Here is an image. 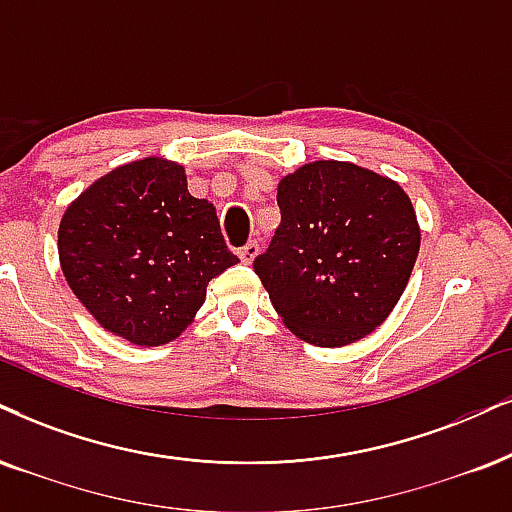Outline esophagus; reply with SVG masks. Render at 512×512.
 <instances>
[{
	"label": "esophagus",
	"mask_w": 512,
	"mask_h": 512,
	"mask_svg": "<svg viewBox=\"0 0 512 512\" xmlns=\"http://www.w3.org/2000/svg\"><path fill=\"white\" fill-rule=\"evenodd\" d=\"M256 256H258V242H249L239 249V258H242L244 263H251Z\"/></svg>",
	"instance_id": "1"
}]
</instances>
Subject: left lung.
Listing matches in <instances>:
<instances>
[{
  "mask_svg": "<svg viewBox=\"0 0 512 512\" xmlns=\"http://www.w3.org/2000/svg\"><path fill=\"white\" fill-rule=\"evenodd\" d=\"M282 220L254 270L277 315L308 344L339 349L380 327L406 289L420 225L396 180L313 161L277 185Z\"/></svg>",
  "mask_w": 512,
  "mask_h": 512,
  "instance_id": "obj_1",
  "label": "left lung"
}]
</instances>
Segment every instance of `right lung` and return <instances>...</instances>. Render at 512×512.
Segmentation results:
<instances>
[{"instance_id":"add662e5","label":"right lung","mask_w":512,"mask_h":512,"mask_svg":"<svg viewBox=\"0 0 512 512\" xmlns=\"http://www.w3.org/2000/svg\"><path fill=\"white\" fill-rule=\"evenodd\" d=\"M59 261L87 313L137 346L178 339L213 277L239 263L216 206L180 163L147 156L94 180L63 213Z\"/></svg>"}]
</instances>
